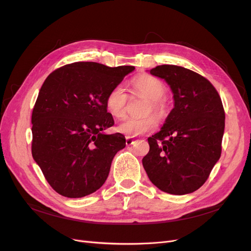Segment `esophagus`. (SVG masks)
I'll use <instances>...</instances> for the list:
<instances>
[{
  "mask_svg": "<svg viewBox=\"0 0 251 251\" xmlns=\"http://www.w3.org/2000/svg\"><path fill=\"white\" fill-rule=\"evenodd\" d=\"M134 143V139L131 138V137H126V146H132V144Z\"/></svg>",
  "mask_w": 251,
  "mask_h": 251,
  "instance_id": "34e87169",
  "label": "esophagus"
}]
</instances>
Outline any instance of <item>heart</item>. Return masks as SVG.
I'll use <instances>...</instances> for the list:
<instances>
[{"label":"heart","instance_id":"obj_1","mask_svg":"<svg viewBox=\"0 0 251 251\" xmlns=\"http://www.w3.org/2000/svg\"><path fill=\"white\" fill-rule=\"evenodd\" d=\"M131 85L135 93L149 98L146 114L154 112L160 118L168 115L170 105L164 96L166 87L160 78L151 74H142L134 77ZM126 102L127 94L123 86L117 85L113 87L105 96L104 107L111 116L116 119H123L126 114ZM157 125V117L150 114L141 118H127L117 126V131L126 135L127 137H135L153 131Z\"/></svg>","mask_w":251,"mask_h":251}]
</instances>
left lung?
<instances>
[{
    "mask_svg": "<svg viewBox=\"0 0 251 251\" xmlns=\"http://www.w3.org/2000/svg\"><path fill=\"white\" fill-rule=\"evenodd\" d=\"M150 73L169 83L175 107L161 130L148 138L143 168L162 192L191 194L206 182L221 156L225 127L221 97L207 78L186 68L161 65Z\"/></svg>",
    "mask_w": 251,
    "mask_h": 251,
    "instance_id": "obj_1",
    "label": "left lung"
}]
</instances>
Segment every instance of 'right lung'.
<instances>
[{
  "label": "right lung",
  "mask_w": 251,
  "mask_h": 251,
  "mask_svg": "<svg viewBox=\"0 0 251 251\" xmlns=\"http://www.w3.org/2000/svg\"><path fill=\"white\" fill-rule=\"evenodd\" d=\"M134 69L78 62L58 68L44 81L31 116V151L59 195L81 198L107 180L126 138L120 133H102L114 126L104 100Z\"/></svg>",
  "instance_id": "obj_1"
}]
</instances>
